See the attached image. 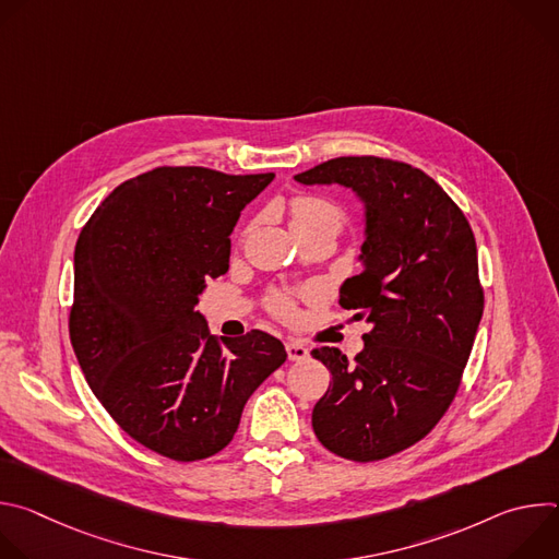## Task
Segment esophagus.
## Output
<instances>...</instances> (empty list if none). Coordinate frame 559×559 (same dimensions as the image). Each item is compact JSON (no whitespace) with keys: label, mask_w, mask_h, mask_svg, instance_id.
Here are the masks:
<instances>
[{"label":"esophagus","mask_w":559,"mask_h":559,"mask_svg":"<svg viewBox=\"0 0 559 559\" xmlns=\"http://www.w3.org/2000/svg\"><path fill=\"white\" fill-rule=\"evenodd\" d=\"M285 352H287V358H289V360H296V362L309 358V349H307L302 343H296V341H289V343L285 345Z\"/></svg>","instance_id":"1"}]
</instances>
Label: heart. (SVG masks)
Listing matches in <instances>:
<instances>
[{
	"instance_id": "b5f03b06",
	"label": "heart",
	"mask_w": 559,
	"mask_h": 559,
	"mask_svg": "<svg viewBox=\"0 0 559 559\" xmlns=\"http://www.w3.org/2000/svg\"><path fill=\"white\" fill-rule=\"evenodd\" d=\"M289 216H292L289 223H292L294 231H305V229H316V227H332L338 231L345 221L343 210L334 201L323 199V197H309V194L292 199ZM272 305H274V311H278L283 316L294 313V302L287 296H276Z\"/></svg>"
}]
</instances>
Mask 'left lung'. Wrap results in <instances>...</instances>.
Instances as JSON below:
<instances>
[{"label": "left lung", "instance_id": "8db88e82", "mask_svg": "<svg viewBox=\"0 0 559 559\" xmlns=\"http://www.w3.org/2000/svg\"><path fill=\"white\" fill-rule=\"evenodd\" d=\"M294 179L362 203V272L341 285V307L371 330L354 360L311 352L332 373L311 427L341 457L382 460L423 440L457 391L485 309L475 238L449 194L407 164L338 156Z\"/></svg>", "mask_w": 559, "mask_h": 559}]
</instances>
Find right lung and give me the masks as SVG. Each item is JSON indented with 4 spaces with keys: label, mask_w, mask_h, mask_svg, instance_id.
<instances>
[{
    "label": "right lung",
    "mask_w": 559,
    "mask_h": 559,
    "mask_svg": "<svg viewBox=\"0 0 559 559\" xmlns=\"http://www.w3.org/2000/svg\"><path fill=\"white\" fill-rule=\"evenodd\" d=\"M274 175L156 168L115 188L79 234L70 343L97 401L143 447L194 462L225 449L278 338L210 336L197 309L229 234Z\"/></svg>",
    "instance_id": "right-lung-1"
}]
</instances>
